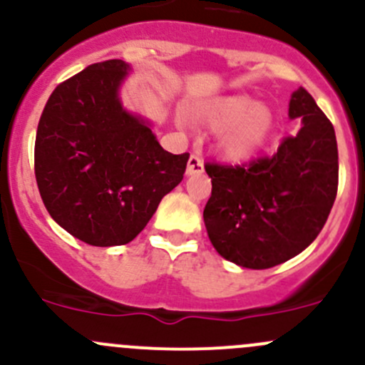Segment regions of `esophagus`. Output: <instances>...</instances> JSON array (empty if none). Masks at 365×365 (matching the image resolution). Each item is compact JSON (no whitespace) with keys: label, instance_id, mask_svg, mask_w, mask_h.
Instances as JSON below:
<instances>
[{"label":"esophagus","instance_id":"1","mask_svg":"<svg viewBox=\"0 0 365 365\" xmlns=\"http://www.w3.org/2000/svg\"><path fill=\"white\" fill-rule=\"evenodd\" d=\"M205 171L203 159H201L200 153H192L189 157V164H187V175H200Z\"/></svg>","mask_w":365,"mask_h":365}]
</instances>
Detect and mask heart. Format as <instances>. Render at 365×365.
<instances>
[{
	"mask_svg": "<svg viewBox=\"0 0 365 365\" xmlns=\"http://www.w3.org/2000/svg\"><path fill=\"white\" fill-rule=\"evenodd\" d=\"M208 121L212 127L224 128L219 138L220 150L235 160L251 157L272 130V113L245 95L217 102Z\"/></svg>",
	"mask_w": 365,
	"mask_h": 365,
	"instance_id": "obj_1",
	"label": "heart"
}]
</instances>
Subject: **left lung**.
<instances>
[{
  "mask_svg": "<svg viewBox=\"0 0 365 365\" xmlns=\"http://www.w3.org/2000/svg\"><path fill=\"white\" fill-rule=\"evenodd\" d=\"M289 118L302 128L286 135L277 152L244 164L206 162L212 196L206 231L227 261L264 270L292 259L325 226L339 185L334 125L305 88L293 93Z\"/></svg>",
  "mask_w": 365,
  "mask_h": 365,
  "instance_id": "obj_1",
  "label": "left lung"
}]
</instances>
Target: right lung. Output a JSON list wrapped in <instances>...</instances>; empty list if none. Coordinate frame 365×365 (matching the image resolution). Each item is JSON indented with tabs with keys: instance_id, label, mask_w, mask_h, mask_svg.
Masks as SVG:
<instances>
[{
	"instance_id": "1",
	"label": "right lung",
	"mask_w": 365,
	"mask_h": 365,
	"mask_svg": "<svg viewBox=\"0 0 365 365\" xmlns=\"http://www.w3.org/2000/svg\"><path fill=\"white\" fill-rule=\"evenodd\" d=\"M128 65L93 63L54 88L35 139V178L49 215L95 247L134 240L183 178L189 153L165 152L121 108Z\"/></svg>"
}]
</instances>
